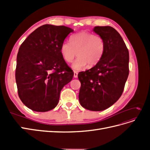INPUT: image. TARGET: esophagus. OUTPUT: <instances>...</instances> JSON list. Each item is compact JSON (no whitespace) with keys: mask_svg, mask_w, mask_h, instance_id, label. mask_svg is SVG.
I'll return each instance as SVG.
<instances>
[{"mask_svg":"<svg viewBox=\"0 0 150 150\" xmlns=\"http://www.w3.org/2000/svg\"><path fill=\"white\" fill-rule=\"evenodd\" d=\"M78 72H76V71H74V77L75 78H78Z\"/></svg>","mask_w":150,"mask_h":150,"instance_id":"34e87169","label":"esophagus"}]
</instances>
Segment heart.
<instances>
[{
	"label": "heart",
	"mask_w": 150,
	"mask_h": 150,
	"mask_svg": "<svg viewBox=\"0 0 150 150\" xmlns=\"http://www.w3.org/2000/svg\"><path fill=\"white\" fill-rule=\"evenodd\" d=\"M70 40L71 42L62 43L60 52L67 62L73 61L78 52V58L72 65L74 71L94 67L100 61L105 50V42L101 36L83 31L72 35Z\"/></svg>",
	"instance_id": "b5f03b06"
}]
</instances>
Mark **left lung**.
<instances>
[{
    "label": "left lung",
    "mask_w": 150,
    "mask_h": 150,
    "mask_svg": "<svg viewBox=\"0 0 150 150\" xmlns=\"http://www.w3.org/2000/svg\"><path fill=\"white\" fill-rule=\"evenodd\" d=\"M93 31L103 38L105 50L96 66L79 72V100L86 110L100 111L115 104L123 92L129 75V52L112 27L96 26Z\"/></svg>",
    "instance_id": "obj_1"
}]
</instances>
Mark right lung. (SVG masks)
Segmentation results:
<instances>
[{
    "label": "right lung",
    "instance_id": "add662e5",
    "mask_svg": "<svg viewBox=\"0 0 150 150\" xmlns=\"http://www.w3.org/2000/svg\"><path fill=\"white\" fill-rule=\"evenodd\" d=\"M73 31L64 25L45 24L20 46L16 69L18 94L33 111L46 112L55 108L61 91L73 78L60 52L62 43Z\"/></svg>",
    "mask_w": 150,
    "mask_h": 150
}]
</instances>
